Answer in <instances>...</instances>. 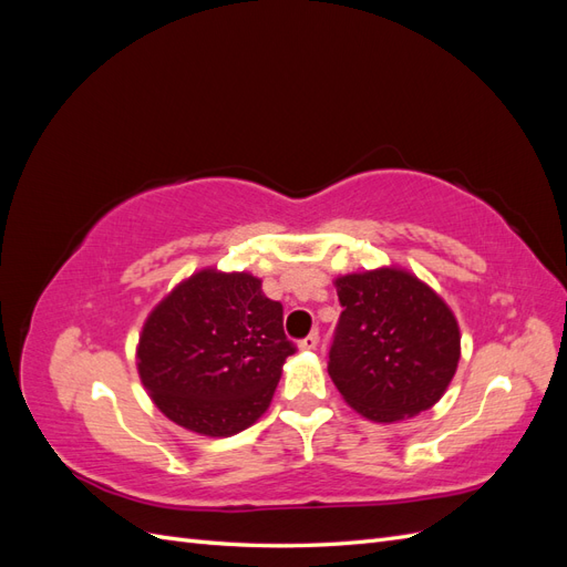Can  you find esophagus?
<instances>
[{
	"mask_svg": "<svg viewBox=\"0 0 567 567\" xmlns=\"http://www.w3.org/2000/svg\"><path fill=\"white\" fill-rule=\"evenodd\" d=\"M317 346H319V333L317 331H312L310 336H305L300 340V350H315Z\"/></svg>",
	"mask_w": 567,
	"mask_h": 567,
	"instance_id": "1",
	"label": "esophagus"
}]
</instances>
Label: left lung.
<instances>
[{
    "label": "left lung",
    "instance_id": "left-lung-1",
    "mask_svg": "<svg viewBox=\"0 0 567 567\" xmlns=\"http://www.w3.org/2000/svg\"><path fill=\"white\" fill-rule=\"evenodd\" d=\"M342 312L329 375L359 414L392 423L431 409L461 357L458 323L414 274L381 267L336 279Z\"/></svg>",
    "mask_w": 567,
    "mask_h": 567
}]
</instances>
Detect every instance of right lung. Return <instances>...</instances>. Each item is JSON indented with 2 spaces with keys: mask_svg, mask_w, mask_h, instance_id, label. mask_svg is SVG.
<instances>
[{
  "mask_svg": "<svg viewBox=\"0 0 567 567\" xmlns=\"http://www.w3.org/2000/svg\"><path fill=\"white\" fill-rule=\"evenodd\" d=\"M293 352L284 307L262 293L260 279L203 269L148 315L136 369L169 421L229 437L265 414Z\"/></svg>",
  "mask_w": 567,
  "mask_h": 567,
  "instance_id": "add662e5",
  "label": "right lung"
}]
</instances>
